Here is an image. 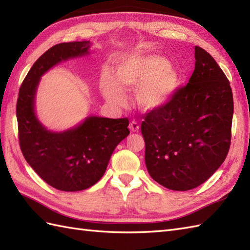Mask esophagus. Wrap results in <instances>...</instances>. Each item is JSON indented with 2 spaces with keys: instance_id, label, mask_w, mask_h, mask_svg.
Returning <instances> with one entry per match:
<instances>
[{
  "instance_id": "obj_1",
  "label": "esophagus",
  "mask_w": 250,
  "mask_h": 250,
  "mask_svg": "<svg viewBox=\"0 0 250 250\" xmlns=\"http://www.w3.org/2000/svg\"><path fill=\"white\" fill-rule=\"evenodd\" d=\"M129 129L132 131V132H139L140 130V125L139 122L137 121H131L130 125H129Z\"/></svg>"
}]
</instances>
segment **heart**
I'll use <instances>...</instances> for the list:
<instances>
[{
  "instance_id": "heart-1",
  "label": "heart",
  "mask_w": 250,
  "mask_h": 250,
  "mask_svg": "<svg viewBox=\"0 0 250 250\" xmlns=\"http://www.w3.org/2000/svg\"><path fill=\"white\" fill-rule=\"evenodd\" d=\"M179 84V75L166 58L158 55L129 56L117 63L114 78L104 73L101 89L111 104L124 106L125 91H135L137 103L144 110H153L166 105Z\"/></svg>"
}]
</instances>
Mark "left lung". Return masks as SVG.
Wrapping results in <instances>:
<instances>
[{
	"label": "left lung",
	"instance_id": "left-lung-1",
	"mask_svg": "<svg viewBox=\"0 0 250 250\" xmlns=\"http://www.w3.org/2000/svg\"><path fill=\"white\" fill-rule=\"evenodd\" d=\"M189 83L162 107L143 116L145 163L150 176L176 191L196 188L229 151L233 95L225 73L208 52L194 48Z\"/></svg>",
	"mask_w": 250,
	"mask_h": 250
}]
</instances>
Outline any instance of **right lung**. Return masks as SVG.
<instances>
[{
  "label": "right lung",
  "mask_w": 250,
  "mask_h": 250,
  "mask_svg": "<svg viewBox=\"0 0 250 250\" xmlns=\"http://www.w3.org/2000/svg\"><path fill=\"white\" fill-rule=\"evenodd\" d=\"M89 41L52 46L26 74L16 107L19 144L26 162L51 187L70 192L97 184L117 145L130 134L128 118L91 116L60 133L48 131L36 118L34 102L41 77L58 63L89 55Z\"/></svg>",
  "instance_id": "1"
}]
</instances>
